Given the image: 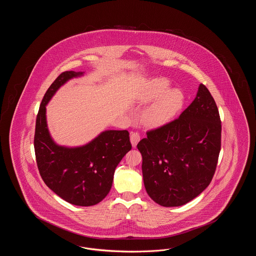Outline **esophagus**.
<instances>
[{"mask_svg":"<svg viewBox=\"0 0 256 256\" xmlns=\"http://www.w3.org/2000/svg\"><path fill=\"white\" fill-rule=\"evenodd\" d=\"M140 141V135L138 132H132L130 134V143L134 148L137 146L138 142Z\"/></svg>","mask_w":256,"mask_h":256,"instance_id":"obj_1","label":"esophagus"}]
</instances>
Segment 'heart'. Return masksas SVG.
Returning a JSON list of instances; mask_svg holds the SVG:
<instances>
[{"label": "heart", "instance_id": "1", "mask_svg": "<svg viewBox=\"0 0 256 256\" xmlns=\"http://www.w3.org/2000/svg\"><path fill=\"white\" fill-rule=\"evenodd\" d=\"M170 82L164 78H158L150 82L138 97L140 104H148L142 119L146 126L159 128L172 121L182 108L184 100L182 92L178 88L169 89Z\"/></svg>", "mask_w": 256, "mask_h": 256}]
</instances>
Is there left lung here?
Wrapping results in <instances>:
<instances>
[{
	"instance_id": "1",
	"label": "left lung",
	"mask_w": 256,
	"mask_h": 256,
	"mask_svg": "<svg viewBox=\"0 0 256 256\" xmlns=\"http://www.w3.org/2000/svg\"><path fill=\"white\" fill-rule=\"evenodd\" d=\"M220 132L216 102L200 84L195 100L178 119L148 132L137 145L150 198L161 206L174 207L200 195L216 170Z\"/></svg>"
}]
</instances>
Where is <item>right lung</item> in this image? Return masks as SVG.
<instances>
[{"mask_svg": "<svg viewBox=\"0 0 256 256\" xmlns=\"http://www.w3.org/2000/svg\"><path fill=\"white\" fill-rule=\"evenodd\" d=\"M84 74L67 71L52 84L39 108L34 135L42 180L61 198L78 206H95L108 196L116 167L132 150L128 130H104L82 146H63L52 139L46 106L61 86Z\"/></svg>", "mask_w": 256, "mask_h": 256, "instance_id": "right-lung-1", "label": "right lung"}]
</instances>
